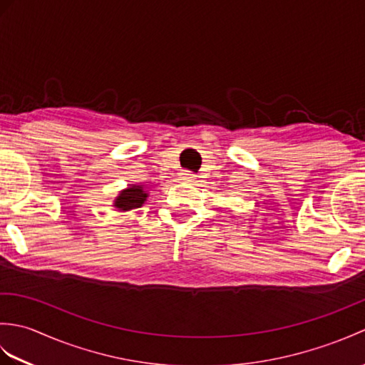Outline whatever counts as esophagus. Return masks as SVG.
I'll list each match as a JSON object with an SVG mask.
<instances>
[{
  "mask_svg": "<svg viewBox=\"0 0 365 365\" xmlns=\"http://www.w3.org/2000/svg\"><path fill=\"white\" fill-rule=\"evenodd\" d=\"M180 177H182V180H187V182L196 180V174H192L191 170H182V173H180Z\"/></svg>",
  "mask_w": 365,
  "mask_h": 365,
  "instance_id": "obj_1",
  "label": "esophagus"
}]
</instances>
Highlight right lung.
<instances>
[{
    "label": "right lung",
    "mask_w": 365,
    "mask_h": 365,
    "mask_svg": "<svg viewBox=\"0 0 365 365\" xmlns=\"http://www.w3.org/2000/svg\"><path fill=\"white\" fill-rule=\"evenodd\" d=\"M147 196H149V192L143 188V185H133V187L119 192V196L114 199V207L119 208L120 212L133 210V208H139L145 202Z\"/></svg>",
    "instance_id": "obj_1"
}]
</instances>
